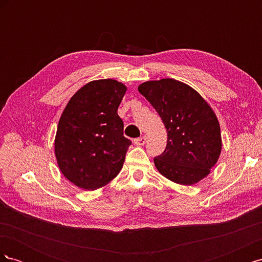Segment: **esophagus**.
<instances>
[{
  "label": "esophagus",
  "mask_w": 262,
  "mask_h": 262,
  "mask_svg": "<svg viewBox=\"0 0 262 262\" xmlns=\"http://www.w3.org/2000/svg\"><path fill=\"white\" fill-rule=\"evenodd\" d=\"M145 142H146V137H141L139 139L134 140V144L138 145V146H142V145L145 144Z\"/></svg>",
  "instance_id": "obj_1"
}]
</instances>
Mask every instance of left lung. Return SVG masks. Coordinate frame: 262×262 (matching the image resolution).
<instances>
[{"label": "left lung", "mask_w": 262, "mask_h": 262, "mask_svg": "<svg viewBox=\"0 0 262 262\" xmlns=\"http://www.w3.org/2000/svg\"><path fill=\"white\" fill-rule=\"evenodd\" d=\"M138 90L160 115L167 131V145L154 158L157 170L184 186L207 177L222 150L220 123L207 100L173 78L147 81Z\"/></svg>", "instance_id": "8db88e82"}]
</instances>
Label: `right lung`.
I'll return each mask as SVG.
<instances>
[{
	"instance_id": "right-lung-1",
	"label": "right lung",
	"mask_w": 262,
	"mask_h": 262,
	"mask_svg": "<svg viewBox=\"0 0 262 262\" xmlns=\"http://www.w3.org/2000/svg\"><path fill=\"white\" fill-rule=\"evenodd\" d=\"M125 92L126 86L113 78L92 81L63 110L54 154L63 176L76 187L96 190L121 170L131 144L117 113Z\"/></svg>"
}]
</instances>
